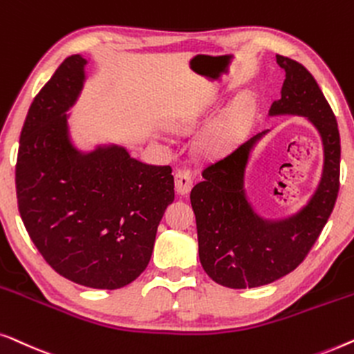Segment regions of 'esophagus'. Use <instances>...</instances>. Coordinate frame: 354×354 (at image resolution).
Returning a JSON list of instances; mask_svg holds the SVG:
<instances>
[{
  "instance_id": "esophagus-1",
  "label": "esophagus",
  "mask_w": 354,
  "mask_h": 354,
  "mask_svg": "<svg viewBox=\"0 0 354 354\" xmlns=\"http://www.w3.org/2000/svg\"><path fill=\"white\" fill-rule=\"evenodd\" d=\"M192 187V176L187 170H178L175 173V189L178 194L186 196Z\"/></svg>"
}]
</instances>
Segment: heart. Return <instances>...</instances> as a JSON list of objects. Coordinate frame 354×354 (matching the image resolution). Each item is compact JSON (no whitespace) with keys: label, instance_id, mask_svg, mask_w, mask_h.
Returning a JSON list of instances; mask_svg holds the SVG:
<instances>
[{"label":"heart","instance_id":"obj_1","mask_svg":"<svg viewBox=\"0 0 354 354\" xmlns=\"http://www.w3.org/2000/svg\"><path fill=\"white\" fill-rule=\"evenodd\" d=\"M208 106H210V102L208 101H198V102L189 104V106H186L178 112L176 122L181 127L191 125V123L196 120L202 112H205V109ZM250 109H252L250 102L247 101L237 102L232 109H229V112L225 113V117H223L221 120L213 127L212 131L207 134L205 141H203L208 151H218V149L226 147L229 142L234 141V138L237 136L239 129H241L243 120H245L248 112H250Z\"/></svg>","mask_w":354,"mask_h":354}]
</instances>
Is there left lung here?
<instances>
[{"mask_svg": "<svg viewBox=\"0 0 354 354\" xmlns=\"http://www.w3.org/2000/svg\"><path fill=\"white\" fill-rule=\"evenodd\" d=\"M286 72L281 97L270 117L297 115L311 123L322 144V171L305 205L282 218L263 216L245 186L247 163L263 129L220 160L203 168L191 191L198 258L208 276L229 288L266 286L287 276L305 260L330 216L340 178V134L319 84L301 64L276 56Z\"/></svg>", "mask_w": 354, "mask_h": 354, "instance_id": "1", "label": "left lung"}]
</instances>
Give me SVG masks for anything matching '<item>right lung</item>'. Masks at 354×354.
<instances>
[{
	"label": "right lung",
	"instance_id": "add662e5",
	"mask_svg": "<svg viewBox=\"0 0 354 354\" xmlns=\"http://www.w3.org/2000/svg\"><path fill=\"white\" fill-rule=\"evenodd\" d=\"M88 61L67 57L33 99L19 142L17 203L30 239L54 271L115 290L151 260L158 223L175 201L170 167L149 165L123 144L77 146L67 113Z\"/></svg>",
	"mask_w": 354,
	"mask_h": 354
}]
</instances>
